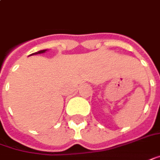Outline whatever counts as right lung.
Segmentation results:
<instances>
[{
  "mask_svg": "<svg viewBox=\"0 0 160 160\" xmlns=\"http://www.w3.org/2000/svg\"><path fill=\"white\" fill-rule=\"evenodd\" d=\"M47 50H48V49H42V50L37 51V52H35V53H32V55H30V56H32V55H38V54H42V53L46 52Z\"/></svg>",
  "mask_w": 160,
  "mask_h": 160,
  "instance_id": "1",
  "label": "right lung"
}]
</instances>
